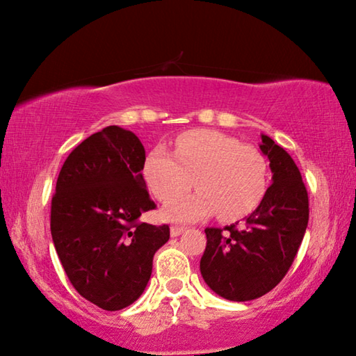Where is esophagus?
<instances>
[{"instance_id": "34e87169", "label": "esophagus", "mask_w": 356, "mask_h": 356, "mask_svg": "<svg viewBox=\"0 0 356 356\" xmlns=\"http://www.w3.org/2000/svg\"><path fill=\"white\" fill-rule=\"evenodd\" d=\"M186 227H182V226H171V236L172 237H177L180 236V234L185 232Z\"/></svg>"}]
</instances>
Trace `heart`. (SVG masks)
Instances as JSON below:
<instances>
[{
	"mask_svg": "<svg viewBox=\"0 0 356 356\" xmlns=\"http://www.w3.org/2000/svg\"><path fill=\"white\" fill-rule=\"evenodd\" d=\"M149 188L161 202L184 196L195 184L200 191L166 207L168 218L200 220L218 213L236 221L254 212L268 184V163L251 144L210 130L188 131L176 141V155L163 146L150 150L144 163Z\"/></svg>",
	"mask_w": 356,
	"mask_h": 356,
	"instance_id": "obj_1",
	"label": "heart"
}]
</instances>
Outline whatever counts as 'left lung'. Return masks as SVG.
Segmentation results:
<instances>
[{"label":"left lung","instance_id":"obj_1","mask_svg":"<svg viewBox=\"0 0 356 356\" xmlns=\"http://www.w3.org/2000/svg\"><path fill=\"white\" fill-rule=\"evenodd\" d=\"M272 185L242 226L207 227L201 275L220 297L248 301L280 284L291 268L309 220L308 191L292 156L262 135Z\"/></svg>","mask_w":356,"mask_h":356}]
</instances>
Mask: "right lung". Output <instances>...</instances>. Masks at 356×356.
Here are the masks:
<instances>
[{
    "instance_id": "1",
    "label": "right lung",
    "mask_w": 356,
    "mask_h": 356,
    "mask_svg": "<svg viewBox=\"0 0 356 356\" xmlns=\"http://www.w3.org/2000/svg\"><path fill=\"white\" fill-rule=\"evenodd\" d=\"M146 150L135 134L110 125L72 150L51 197L53 243L75 291L106 311L140 298L155 251L170 226L141 222L156 206L143 168Z\"/></svg>"
}]
</instances>
